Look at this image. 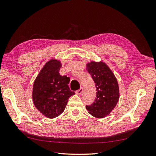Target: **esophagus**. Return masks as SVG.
Listing matches in <instances>:
<instances>
[{"instance_id": "obj_1", "label": "esophagus", "mask_w": 156, "mask_h": 156, "mask_svg": "<svg viewBox=\"0 0 156 156\" xmlns=\"http://www.w3.org/2000/svg\"><path fill=\"white\" fill-rule=\"evenodd\" d=\"M83 92V88L81 87L80 89H79L78 90H77L76 92H75V93H76L77 94H78V95H80V94H81Z\"/></svg>"}]
</instances>
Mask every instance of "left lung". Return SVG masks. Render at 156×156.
I'll return each instance as SVG.
<instances>
[{"mask_svg":"<svg viewBox=\"0 0 156 156\" xmlns=\"http://www.w3.org/2000/svg\"><path fill=\"white\" fill-rule=\"evenodd\" d=\"M87 70L96 83V98L90 105H87L88 112L96 118L108 115L119 100V87L116 77L108 66L103 62L92 61L87 64Z\"/></svg>","mask_w":156,"mask_h":156,"instance_id":"left-lung-1","label":"left lung"}]
</instances>
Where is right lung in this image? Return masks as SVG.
<instances>
[{
  "instance_id": "1",
  "label": "right lung",
  "mask_w": 156,
  "mask_h": 156,
  "mask_svg": "<svg viewBox=\"0 0 156 156\" xmlns=\"http://www.w3.org/2000/svg\"><path fill=\"white\" fill-rule=\"evenodd\" d=\"M61 66L59 60H49L37 75L33 85V103L42 115L49 119L62 114L69 98L75 94L68 86L69 77L61 76L59 73Z\"/></svg>"
}]
</instances>
